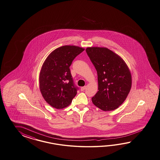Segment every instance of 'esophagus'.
Wrapping results in <instances>:
<instances>
[{"mask_svg":"<svg viewBox=\"0 0 160 160\" xmlns=\"http://www.w3.org/2000/svg\"><path fill=\"white\" fill-rule=\"evenodd\" d=\"M86 86H84V87H82V88H81V89H80V90H81V91H84V90H86Z\"/></svg>","mask_w":160,"mask_h":160,"instance_id":"obj_1","label":"esophagus"}]
</instances>
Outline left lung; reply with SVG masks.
Segmentation results:
<instances>
[{
  "label": "left lung",
  "instance_id": "1",
  "mask_svg": "<svg viewBox=\"0 0 160 160\" xmlns=\"http://www.w3.org/2000/svg\"><path fill=\"white\" fill-rule=\"evenodd\" d=\"M86 51L97 71L98 91L92 98V103L103 111L117 109L131 88L128 67L121 57L108 48L88 47Z\"/></svg>",
  "mask_w": 160,
  "mask_h": 160
}]
</instances>
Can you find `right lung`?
I'll list each match as a JSON object with an SVG mask.
<instances>
[{"label":"right lung","instance_id":"1","mask_svg":"<svg viewBox=\"0 0 160 160\" xmlns=\"http://www.w3.org/2000/svg\"><path fill=\"white\" fill-rule=\"evenodd\" d=\"M84 48L76 46H63L56 48L43 63L39 74V87L44 100L56 109L70 105L77 94L70 73L72 61Z\"/></svg>","mask_w":160,"mask_h":160}]
</instances>
